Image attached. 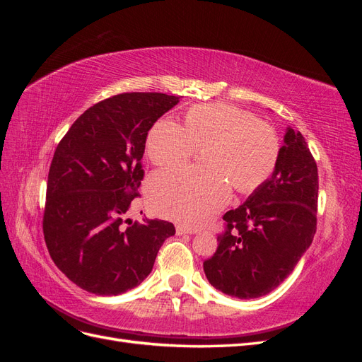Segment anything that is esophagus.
Returning a JSON list of instances; mask_svg holds the SVG:
<instances>
[{
    "instance_id": "obj_1",
    "label": "esophagus",
    "mask_w": 362,
    "mask_h": 362,
    "mask_svg": "<svg viewBox=\"0 0 362 362\" xmlns=\"http://www.w3.org/2000/svg\"><path fill=\"white\" fill-rule=\"evenodd\" d=\"M177 234H178V235H185V234H196V229H194V228H187V226L178 225V226H177Z\"/></svg>"
}]
</instances>
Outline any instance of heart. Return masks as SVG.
Here are the masks:
<instances>
[{
	"label": "heart",
	"mask_w": 362,
	"mask_h": 362,
	"mask_svg": "<svg viewBox=\"0 0 362 362\" xmlns=\"http://www.w3.org/2000/svg\"><path fill=\"white\" fill-rule=\"evenodd\" d=\"M145 148L152 164L166 169L182 166L201 151V170H166L148 184L152 211L190 226L206 222L228 202V183L238 193L261 187L281 152L275 128L228 104L194 105L181 127L157 120Z\"/></svg>",
	"instance_id": "heart-1"
}]
</instances>
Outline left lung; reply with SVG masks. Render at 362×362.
<instances>
[{"mask_svg":"<svg viewBox=\"0 0 362 362\" xmlns=\"http://www.w3.org/2000/svg\"><path fill=\"white\" fill-rule=\"evenodd\" d=\"M317 199L315 160L303 136L288 127L272 177L223 216L225 233L204 261L208 282L238 299L275 290L313 243Z\"/></svg>","mask_w":362,"mask_h":362,"instance_id":"left-lung-1","label":"left lung"}]
</instances>
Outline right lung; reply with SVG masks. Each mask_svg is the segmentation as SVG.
I'll list each match as a JSON object with an SVG mask.
<instances>
[{
	"label": "right lung",
	"mask_w": 362,
	"mask_h": 362,
	"mask_svg": "<svg viewBox=\"0 0 362 362\" xmlns=\"http://www.w3.org/2000/svg\"><path fill=\"white\" fill-rule=\"evenodd\" d=\"M180 96L120 93L92 105L75 120L51 161L43 235L56 266L80 288L117 296L152 270L166 221L127 218L144 180L146 136Z\"/></svg>",
	"instance_id": "obj_1"
}]
</instances>
